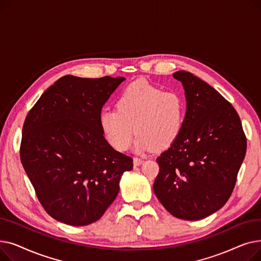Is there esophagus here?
Returning <instances> with one entry per match:
<instances>
[{"label":"esophagus","instance_id":"1","mask_svg":"<svg viewBox=\"0 0 261 261\" xmlns=\"http://www.w3.org/2000/svg\"><path fill=\"white\" fill-rule=\"evenodd\" d=\"M143 162H144V160H143V159H140V158H134V159H133L134 166H140L141 164H143Z\"/></svg>","mask_w":261,"mask_h":261}]
</instances>
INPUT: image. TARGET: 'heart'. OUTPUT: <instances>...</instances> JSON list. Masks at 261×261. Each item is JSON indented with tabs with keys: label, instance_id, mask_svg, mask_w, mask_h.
I'll return each instance as SVG.
<instances>
[{
	"label": "heart",
	"instance_id": "obj_1",
	"mask_svg": "<svg viewBox=\"0 0 261 261\" xmlns=\"http://www.w3.org/2000/svg\"><path fill=\"white\" fill-rule=\"evenodd\" d=\"M116 110L103 109L99 127L107 142L118 151L127 150L138 135L134 151L144 153L171 146L179 138L185 119V101L176 92H164L144 80L122 91Z\"/></svg>",
	"mask_w": 261,
	"mask_h": 261
}]
</instances>
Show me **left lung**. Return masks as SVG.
I'll list each match as a JSON object with an SVG mask.
<instances>
[{"instance_id": "obj_1", "label": "left lung", "mask_w": 261, "mask_h": 261, "mask_svg": "<svg viewBox=\"0 0 261 261\" xmlns=\"http://www.w3.org/2000/svg\"><path fill=\"white\" fill-rule=\"evenodd\" d=\"M182 82L186 113L177 140L156 159V198L172 216L201 220L230 197L245 156L246 139L236 110L223 96L189 72Z\"/></svg>"}]
</instances>
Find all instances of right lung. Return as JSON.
I'll list each match as a JSON object with an SVG mask.
<instances>
[{"label":"right lung","instance_id":"right-lung-1","mask_svg":"<svg viewBox=\"0 0 261 261\" xmlns=\"http://www.w3.org/2000/svg\"><path fill=\"white\" fill-rule=\"evenodd\" d=\"M126 78H59L27 114L20 158L46 213L84 226L99 220L133 160L110 145L99 113Z\"/></svg>","mask_w":261,"mask_h":261}]
</instances>
